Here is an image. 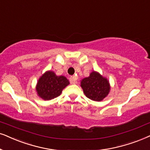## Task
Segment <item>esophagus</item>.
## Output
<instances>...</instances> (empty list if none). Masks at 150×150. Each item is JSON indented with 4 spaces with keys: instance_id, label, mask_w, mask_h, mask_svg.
I'll list each match as a JSON object with an SVG mask.
<instances>
[{
    "instance_id": "obj_1",
    "label": "esophagus",
    "mask_w": 150,
    "mask_h": 150,
    "mask_svg": "<svg viewBox=\"0 0 150 150\" xmlns=\"http://www.w3.org/2000/svg\"><path fill=\"white\" fill-rule=\"evenodd\" d=\"M69 81H70L71 84H75L76 83V78L75 76H71L69 78Z\"/></svg>"
}]
</instances>
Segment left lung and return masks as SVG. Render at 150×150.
Here are the masks:
<instances>
[{
	"instance_id": "left-lung-1",
	"label": "left lung",
	"mask_w": 150,
	"mask_h": 150,
	"mask_svg": "<svg viewBox=\"0 0 150 150\" xmlns=\"http://www.w3.org/2000/svg\"><path fill=\"white\" fill-rule=\"evenodd\" d=\"M81 86L85 96L94 101L103 100L110 91L108 80L95 71L81 81Z\"/></svg>"
}]
</instances>
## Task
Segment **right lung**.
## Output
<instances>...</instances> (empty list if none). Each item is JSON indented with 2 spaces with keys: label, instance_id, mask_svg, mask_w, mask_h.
I'll list each match as a JSON object with an SVG mask.
<instances>
[{
  "label": "right lung",
  "instance_id": "right-lung-1",
  "mask_svg": "<svg viewBox=\"0 0 150 150\" xmlns=\"http://www.w3.org/2000/svg\"><path fill=\"white\" fill-rule=\"evenodd\" d=\"M69 84V81L64 76H56L54 71H47L37 82V94L45 100H52L60 96L63 89Z\"/></svg>",
  "mask_w": 150,
  "mask_h": 150
}]
</instances>
